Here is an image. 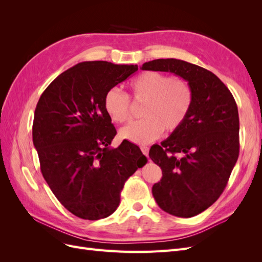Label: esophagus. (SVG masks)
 Segmentation results:
<instances>
[{"instance_id": "obj_1", "label": "esophagus", "mask_w": 262, "mask_h": 262, "mask_svg": "<svg viewBox=\"0 0 262 262\" xmlns=\"http://www.w3.org/2000/svg\"><path fill=\"white\" fill-rule=\"evenodd\" d=\"M141 150H142V153H143L145 156H148V150H149V148H148L147 146H142V147H141Z\"/></svg>"}]
</instances>
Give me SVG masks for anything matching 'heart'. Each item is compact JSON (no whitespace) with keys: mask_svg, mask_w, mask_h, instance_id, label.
<instances>
[{"mask_svg":"<svg viewBox=\"0 0 262 262\" xmlns=\"http://www.w3.org/2000/svg\"><path fill=\"white\" fill-rule=\"evenodd\" d=\"M130 87L137 101H145L142 119L131 122L120 131V137L139 145L148 144L162 136L181 128L191 112L193 91L182 78L172 77L154 71L142 73L131 82ZM104 109L116 123L130 119V98L118 87L109 89L104 97Z\"/></svg>","mask_w":262,"mask_h":262,"instance_id":"heart-1","label":"heart"}]
</instances>
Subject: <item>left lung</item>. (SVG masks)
Here are the masks:
<instances>
[{
	"label": "left lung",
	"mask_w": 262,
	"mask_h": 262,
	"mask_svg": "<svg viewBox=\"0 0 262 262\" xmlns=\"http://www.w3.org/2000/svg\"><path fill=\"white\" fill-rule=\"evenodd\" d=\"M140 69L173 73L193 91V105L185 123L148 153L163 172L152 188L158 207L171 215L192 217L219 199L238 158L236 101L215 74L192 63L157 59Z\"/></svg>",
	"instance_id": "left-lung-1"
}]
</instances>
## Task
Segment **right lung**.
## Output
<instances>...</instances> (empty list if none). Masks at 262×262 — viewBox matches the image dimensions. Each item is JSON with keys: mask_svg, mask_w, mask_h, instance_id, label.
Returning a JSON list of instances; mask_svg holds the SVG:
<instances>
[{"mask_svg": "<svg viewBox=\"0 0 262 262\" xmlns=\"http://www.w3.org/2000/svg\"><path fill=\"white\" fill-rule=\"evenodd\" d=\"M137 71L133 64L81 62L61 73L39 98L33 142L42 176L77 217L112 215L125 180L147 162L129 141L109 146L117 131L104 109L106 92Z\"/></svg>", "mask_w": 262, "mask_h": 262, "instance_id": "obj_1", "label": "right lung"}]
</instances>
